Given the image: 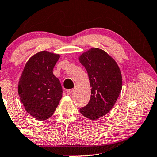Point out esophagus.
Here are the masks:
<instances>
[{
	"mask_svg": "<svg viewBox=\"0 0 157 157\" xmlns=\"http://www.w3.org/2000/svg\"><path fill=\"white\" fill-rule=\"evenodd\" d=\"M72 92H73V89H70V90H66V93H67V95H70V94H71L72 93Z\"/></svg>",
	"mask_w": 157,
	"mask_h": 157,
	"instance_id": "34e87169",
	"label": "esophagus"
}]
</instances>
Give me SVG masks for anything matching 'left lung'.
Wrapping results in <instances>:
<instances>
[{
    "label": "left lung",
    "mask_w": 157,
    "mask_h": 157,
    "mask_svg": "<svg viewBox=\"0 0 157 157\" xmlns=\"http://www.w3.org/2000/svg\"><path fill=\"white\" fill-rule=\"evenodd\" d=\"M79 60L87 70L92 87L90 100L79 112L85 117L96 120L107 114L118 99L122 87V74L115 60L99 48L84 52Z\"/></svg>",
    "instance_id": "8db88e82"
}]
</instances>
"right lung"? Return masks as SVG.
I'll return each mask as SVG.
<instances>
[{"label": "right lung", "instance_id": "obj_1", "mask_svg": "<svg viewBox=\"0 0 157 157\" xmlns=\"http://www.w3.org/2000/svg\"><path fill=\"white\" fill-rule=\"evenodd\" d=\"M59 55L41 51L25 64L18 82V94L26 112L36 120L50 117L63 96L60 82L52 73Z\"/></svg>", "mask_w": 157, "mask_h": 157}]
</instances>
